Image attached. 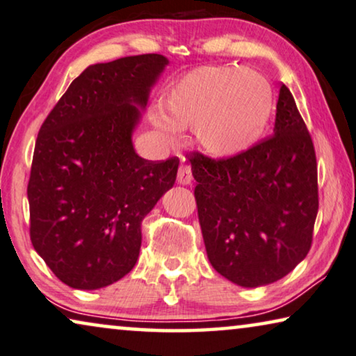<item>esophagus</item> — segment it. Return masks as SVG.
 Listing matches in <instances>:
<instances>
[{
    "label": "esophagus",
    "instance_id": "1",
    "mask_svg": "<svg viewBox=\"0 0 356 356\" xmlns=\"http://www.w3.org/2000/svg\"><path fill=\"white\" fill-rule=\"evenodd\" d=\"M177 181L179 184H191V181H193V172H191L189 165H179Z\"/></svg>",
    "mask_w": 356,
    "mask_h": 356
}]
</instances>
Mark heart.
<instances>
[{
	"label": "heart",
	"instance_id": "b5f03b06",
	"mask_svg": "<svg viewBox=\"0 0 356 356\" xmlns=\"http://www.w3.org/2000/svg\"><path fill=\"white\" fill-rule=\"evenodd\" d=\"M275 96L264 75L250 69L200 67L170 90L165 107L154 106L149 120L168 144L181 141V130L193 128L195 140L213 157L245 152L264 135Z\"/></svg>",
	"mask_w": 356,
	"mask_h": 356
}]
</instances>
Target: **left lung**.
<instances>
[{
  "mask_svg": "<svg viewBox=\"0 0 356 356\" xmlns=\"http://www.w3.org/2000/svg\"><path fill=\"white\" fill-rule=\"evenodd\" d=\"M210 264L234 284L259 287L291 273L312 247L318 213L315 147L281 86L273 136L238 156L189 159Z\"/></svg>",
  "mask_w": 356,
  "mask_h": 356,
  "instance_id": "obj_1",
  "label": "left lung"
}]
</instances>
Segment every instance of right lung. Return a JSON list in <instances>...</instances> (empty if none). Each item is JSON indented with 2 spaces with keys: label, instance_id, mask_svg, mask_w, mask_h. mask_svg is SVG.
<instances>
[{
  "label": "right lung",
  "instance_id": "add662e5",
  "mask_svg": "<svg viewBox=\"0 0 356 356\" xmlns=\"http://www.w3.org/2000/svg\"><path fill=\"white\" fill-rule=\"evenodd\" d=\"M167 64L162 54H141L90 65L40 128L30 239L74 289H101L133 270L141 221L177 179L178 157L146 161L131 141Z\"/></svg>",
  "mask_w": 356,
  "mask_h": 356
}]
</instances>
